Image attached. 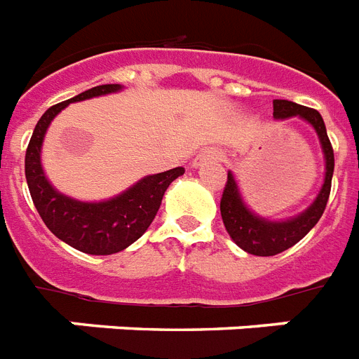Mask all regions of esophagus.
Segmentation results:
<instances>
[{
    "mask_svg": "<svg viewBox=\"0 0 359 359\" xmlns=\"http://www.w3.org/2000/svg\"><path fill=\"white\" fill-rule=\"evenodd\" d=\"M194 165H198V161H194Z\"/></svg>",
    "mask_w": 359,
    "mask_h": 359,
    "instance_id": "esophagus-1",
    "label": "esophagus"
}]
</instances>
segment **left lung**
Wrapping results in <instances>:
<instances>
[{
	"label": "left lung",
	"mask_w": 359,
	"mask_h": 359,
	"mask_svg": "<svg viewBox=\"0 0 359 359\" xmlns=\"http://www.w3.org/2000/svg\"><path fill=\"white\" fill-rule=\"evenodd\" d=\"M274 118H289V116H300L308 120L313 126L317 135H319L323 151L326 159V177L325 185L320 189L319 196L309 209H306L302 215L294 219L285 220V222H271V220L259 219L246 208L241 194L237 191L235 180L231 174H228V182L224 185V193L220 198V215L224 220V226L228 229L229 237L235 241V245L241 246L243 250L254 256H276L280 252L287 250L298 241L308 235V231L313 228L319 219L323 217L330 198V189H332V174H334V148L326 133V126L323 116L317 109L298 105L289 100H274Z\"/></svg>",
	"instance_id": "obj_1"
}]
</instances>
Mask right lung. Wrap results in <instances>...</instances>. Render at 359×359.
Here are the masks:
<instances>
[{"label":"right lung","instance_id":"add662e5","mask_svg":"<svg viewBox=\"0 0 359 359\" xmlns=\"http://www.w3.org/2000/svg\"><path fill=\"white\" fill-rule=\"evenodd\" d=\"M116 90H120V85H100L48 109L34 126L25 151V180L40 219L66 245L93 256L116 254L139 239L156 219L168 185L185 172L183 166H177L161 174L146 176L120 196L98 203L77 202L51 187L40 165V146L51 120L68 103Z\"/></svg>","mask_w":359,"mask_h":359}]
</instances>
